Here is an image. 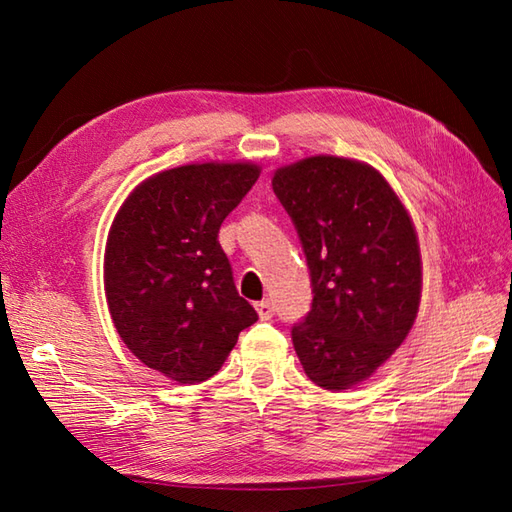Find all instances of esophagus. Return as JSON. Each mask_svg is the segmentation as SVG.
<instances>
[{"mask_svg":"<svg viewBox=\"0 0 512 512\" xmlns=\"http://www.w3.org/2000/svg\"><path fill=\"white\" fill-rule=\"evenodd\" d=\"M257 314H259V319L262 321H268V319H273V314H275V306H273V301H259L257 303Z\"/></svg>","mask_w":512,"mask_h":512,"instance_id":"obj_1","label":"esophagus"}]
</instances>
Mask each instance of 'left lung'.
I'll use <instances>...</instances> for the list:
<instances>
[{
    "instance_id": "1",
    "label": "left lung",
    "mask_w": 512,
    "mask_h": 512,
    "mask_svg": "<svg viewBox=\"0 0 512 512\" xmlns=\"http://www.w3.org/2000/svg\"><path fill=\"white\" fill-rule=\"evenodd\" d=\"M273 189L312 279V310L292 328L303 372L328 391L350 389L396 352L418 317L416 226L383 173L354 158L297 160L275 171Z\"/></svg>"
}]
</instances>
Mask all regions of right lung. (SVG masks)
<instances>
[{"mask_svg":"<svg viewBox=\"0 0 512 512\" xmlns=\"http://www.w3.org/2000/svg\"><path fill=\"white\" fill-rule=\"evenodd\" d=\"M259 173L253 162L160 171L127 195L107 235L103 279L114 328L140 363L180 385L217 374L239 332L257 321L217 233Z\"/></svg>","mask_w":512,"mask_h":512,"instance_id":"add662e5","label":"right lung"}]
</instances>
